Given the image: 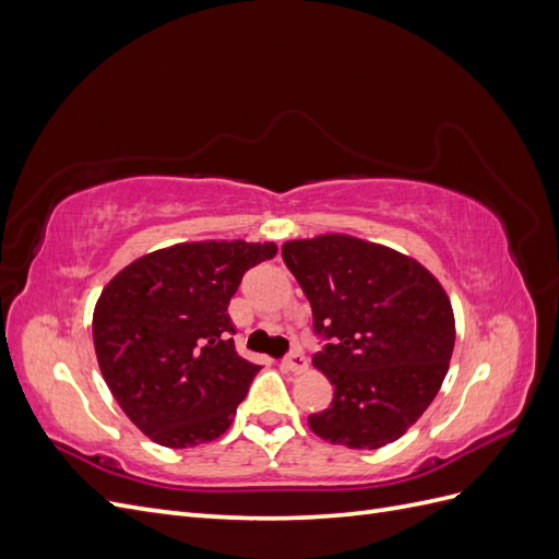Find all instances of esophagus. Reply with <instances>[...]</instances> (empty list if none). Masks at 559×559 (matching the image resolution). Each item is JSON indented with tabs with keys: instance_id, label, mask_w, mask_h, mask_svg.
<instances>
[{
	"instance_id": "34e87169",
	"label": "esophagus",
	"mask_w": 559,
	"mask_h": 559,
	"mask_svg": "<svg viewBox=\"0 0 559 559\" xmlns=\"http://www.w3.org/2000/svg\"><path fill=\"white\" fill-rule=\"evenodd\" d=\"M282 366H284L286 370H292L294 376H300V373H306V368H308V359L302 357L300 352H292L289 357H286V359L282 361Z\"/></svg>"
}]
</instances>
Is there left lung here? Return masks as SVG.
Segmentation results:
<instances>
[{"mask_svg": "<svg viewBox=\"0 0 559 559\" xmlns=\"http://www.w3.org/2000/svg\"><path fill=\"white\" fill-rule=\"evenodd\" d=\"M326 345L312 357L333 386L310 429L333 445L378 450L429 408L454 349L450 298L405 253L329 233L282 245Z\"/></svg>", "mask_w": 559, "mask_h": 559, "instance_id": "8db88e82", "label": "left lung"}]
</instances>
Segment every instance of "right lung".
<instances>
[{"label":"right lung","mask_w":559,"mask_h":559,"mask_svg":"<svg viewBox=\"0 0 559 559\" xmlns=\"http://www.w3.org/2000/svg\"><path fill=\"white\" fill-rule=\"evenodd\" d=\"M275 253L273 242H181L132 261L99 294V370L154 443L193 448L230 427L261 366L235 352L228 302L247 270Z\"/></svg>","instance_id":"1"}]
</instances>
